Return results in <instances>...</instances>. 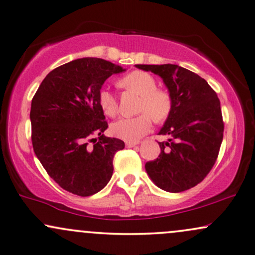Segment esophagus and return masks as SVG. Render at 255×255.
<instances>
[{
	"instance_id": "1",
	"label": "esophagus",
	"mask_w": 255,
	"mask_h": 255,
	"mask_svg": "<svg viewBox=\"0 0 255 255\" xmlns=\"http://www.w3.org/2000/svg\"><path fill=\"white\" fill-rule=\"evenodd\" d=\"M138 144V142H126V146L127 148H134Z\"/></svg>"
}]
</instances>
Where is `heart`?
Returning a JSON list of instances; mask_svg holds the SVG:
<instances>
[{
    "mask_svg": "<svg viewBox=\"0 0 255 255\" xmlns=\"http://www.w3.org/2000/svg\"><path fill=\"white\" fill-rule=\"evenodd\" d=\"M156 85L155 78L141 70L131 71L118 81V87L139 96L137 110L142 113L132 118H121L113 123L111 130L114 136L135 142L150 130L152 118L157 123L166 119L172 109L171 95ZM98 102L106 116L114 117L118 113V100L107 89L100 90Z\"/></svg>",
    "mask_w": 255,
    "mask_h": 255,
    "instance_id": "b5f03b06",
    "label": "heart"
}]
</instances>
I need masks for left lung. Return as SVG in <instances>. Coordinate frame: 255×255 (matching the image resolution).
Instances as JSON below:
<instances>
[{
  "label": "left lung",
  "instance_id": "obj_1",
  "mask_svg": "<svg viewBox=\"0 0 255 255\" xmlns=\"http://www.w3.org/2000/svg\"><path fill=\"white\" fill-rule=\"evenodd\" d=\"M162 77L171 95L172 109L158 134V158L145 164L156 186L170 193L194 187L209 173L223 141L220 99L206 80L177 64H136Z\"/></svg>",
  "mask_w": 255,
  "mask_h": 255
}]
</instances>
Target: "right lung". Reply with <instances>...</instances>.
Segmentation results:
<instances>
[{
    "label": "right lung",
    "instance_id": "right-lung-1",
    "mask_svg": "<svg viewBox=\"0 0 255 255\" xmlns=\"http://www.w3.org/2000/svg\"><path fill=\"white\" fill-rule=\"evenodd\" d=\"M125 70L98 57L74 60L52 70L32 99L35 156L49 177L73 194H96L112 178L113 157L125 142L103 134L109 125L98 96L107 78Z\"/></svg>",
    "mask_w": 255,
    "mask_h": 255
}]
</instances>
